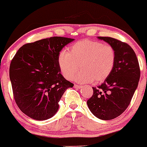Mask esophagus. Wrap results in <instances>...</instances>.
I'll return each mask as SVG.
<instances>
[{
    "instance_id": "34e87169",
    "label": "esophagus",
    "mask_w": 147,
    "mask_h": 147,
    "mask_svg": "<svg viewBox=\"0 0 147 147\" xmlns=\"http://www.w3.org/2000/svg\"><path fill=\"white\" fill-rule=\"evenodd\" d=\"M75 88H77V89H80V88H82V86H80V85H75Z\"/></svg>"
}]
</instances>
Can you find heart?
<instances>
[{"instance_id":"obj_1","label":"heart","mask_w":147,"mask_h":147,"mask_svg":"<svg viewBox=\"0 0 147 147\" xmlns=\"http://www.w3.org/2000/svg\"><path fill=\"white\" fill-rule=\"evenodd\" d=\"M115 62V50L112 46L91 40L77 42L58 57L61 74L67 80H71L80 67L81 71L75 80L80 83L105 81L112 73Z\"/></svg>"}]
</instances>
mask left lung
Listing matches in <instances>:
<instances>
[{"label":"left lung","instance_id":"obj_1","mask_svg":"<svg viewBox=\"0 0 147 147\" xmlns=\"http://www.w3.org/2000/svg\"><path fill=\"white\" fill-rule=\"evenodd\" d=\"M98 38L114 48L116 62L112 73L102 84L93 87V96L87 100V105L97 118L112 120L130 105L138 86L140 69L136 54L130 45L110 37Z\"/></svg>","mask_w":147,"mask_h":147}]
</instances>
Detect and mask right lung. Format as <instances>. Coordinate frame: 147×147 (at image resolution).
I'll return each mask as SVG.
<instances>
[{
  "mask_svg": "<svg viewBox=\"0 0 147 147\" xmlns=\"http://www.w3.org/2000/svg\"><path fill=\"white\" fill-rule=\"evenodd\" d=\"M74 39L63 37L27 43L16 53L9 65V79L14 100L22 112L43 121L52 117L67 88L73 84L61 74L58 57Z\"/></svg>",
  "mask_w": 147,
  "mask_h": 147,
  "instance_id": "obj_1",
  "label": "right lung"
}]
</instances>
